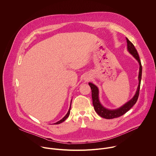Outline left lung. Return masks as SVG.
<instances>
[{"label":"left lung","instance_id":"obj_1","mask_svg":"<svg viewBox=\"0 0 156 156\" xmlns=\"http://www.w3.org/2000/svg\"><path fill=\"white\" fill-rule=\"evenodd\" d=\"M126 42H127V48L129 53H131L134 57L138 61L139 63L140 68H139V85L137 90L136 91V93L134 95V96L129 101H128L127 103L123 105L120 108L110 110L108 109L105 108L99 102V90L98 87L91 83H89V85L91 87V92H92V99H93V105L94 106V110L101 117L107 119H111L114 118H117L119 117L122 116L124 114H125L127 111H128L137 102V101L138 99L139 96V91H140V82H141V79H142V66L141 64V61L140 60V57L139 55V54L137 52V50L136 49L134 45L131 42L128 38L126 37Z\"/></svg>","mask_w":156,"mask_h":156}]
</instances>
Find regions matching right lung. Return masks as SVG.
I'll return each instance as SVG.
<instances>
[{
	"label": "right lung",
	"mask_w": 156,
	"mask_h": 156,
	"mask_svg": "<svg viewBox=\"0 0 156 156\" xmlns=\"http://www.w3.org/2000/svg\"><path fill=\"white\" fill-rule=\"evenodd\" d=\"M71 105H70V107H69V110H68V112H67V114L65 115V116L62 119H61L60 120H59V121H58L57 122H56V123H54V124H59V123H62V122H64L68 117V116H69V113H70V109H71Z\"/></svg>",
	"instance_id": "right-lung-1"
}]
</instances>
